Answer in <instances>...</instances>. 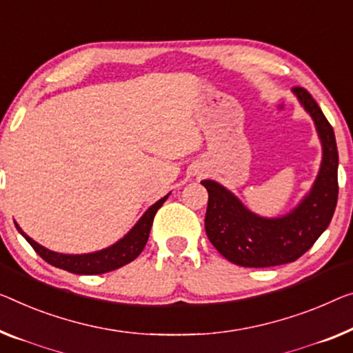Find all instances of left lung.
<instances>
[{
	"label": "left lung",
	"mask_w": 353,
	"mask_h": 353,
	"mask_svg": "<svg viewBox=\"0 0 353 353\" xmlns=\"http://www.w3.org/2000/svg\"><path fill=\"white\" fill-rule=\"evenodd\" d=\"M303 109L314 120L322 161L311 190L290 212L263 217L245 206L222 183L201 181L209 193L206 219L208 238L228 261L244 268H268L298 260L328 228L338 203V147L333 126L311 93L293 88Z\"/></svg>",
	"instance_id": "8db88e82"
}]
</instances>
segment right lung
<instances>
[{
  "label": "right lung",
  "mask_w": 353,
  "mask_h": 353,
  "mask_svg": "<svg viewBox=\"0 0 353 353\" xmlns=\"http://www.w3.org/2000/svg\"><path fill=\"white\" fill-rule=\"evenodd\" d=\"M170 193L166 196L159 199L155 204L145 210L133 228H131L128 233H126L122 239H119L117 243L106 247V249L90 252V254H60V252L49 250L47 247L41 245L30 238L25 231L19 227L17 222L15 227H17L19 233L23 236V238L28 241L30 245L33 247L42 260H46L49 265L60 268V270H65L68 272H72V274H83V276H92V274H104V272L114 271L117 268H122L128 265L130 261H133L136 256H138L141 252H143L144 245L149 239L152 222H154V217L163 203L166 201Z\"/></svg>",
  "instance_id": "obj_1"
}]
</instances>
